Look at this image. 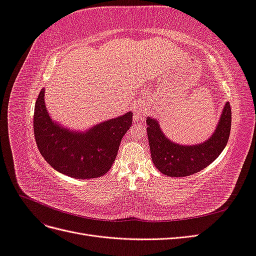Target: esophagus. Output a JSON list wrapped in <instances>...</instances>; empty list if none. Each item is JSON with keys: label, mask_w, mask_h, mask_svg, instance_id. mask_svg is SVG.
I'll return each mask as SVG.
<instances>
[{"label": "esophagus", "mask_w": 256, "mask_h": 256, "mask_svg": "<svg viewBox=\"0 0 256 256\" xmlns=\"http://www.w3.org/2000/svg\"><path fill=\"white\" fill-rule=\"evenodd\" d=\"M143 113H144V110L142 109V108H136V109L134 110V118H136V120H141V118L143 116Z\"/></svg>", "instance_id": "34e87169"}]
</instances>
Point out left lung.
<instances>
[{
	"mask_svg": "<svg viewBox=\"0 0 256 256\" xmlns=\"http://www.w3.org/2000/svg\"><path fill=\"white\" fill-rule=\"evenodd\" d=\"M146 122L154 164L162 174L184 177L202 171L219 157L230 138L232 111L230 102H226L212 136L207 141L192 146L170 141L161 131L157 120L147 118Z\"/></svg>",
	"mask_w": 256,
	"mask_h": 256,
	"instance_id": "1",
	"label": "left lung"
}]
</instances>
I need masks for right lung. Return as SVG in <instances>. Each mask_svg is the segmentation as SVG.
I'll list each match as a JSON object with an SVG mask.
<instances>
[{"mask_svg": "<svg viewBox=\"0 0 256 256\" xmlns=\"http://www.w3.org/2000/svg\"><path fill=\"white\" fill-rule=\"evenodd\" d=\"M44 97L42 90L35 104L34 136L44 160L60 173L78 180L104 175L132 124V113L100 122L86 132H76L51 120Z\"/></svg>", "mask_w": 256, "mask_h": 256, "instance_id": "right-lung-1", "label": "right lung"}]
</instances>
